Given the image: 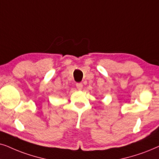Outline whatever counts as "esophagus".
<instances>
[{"label":"esophagus","instance_id":"1","mask_svg":"<svg viewBox=\"0 0 159 159\" xmlns=\"http://www.w3.org/2000/svg\"><path fill=\"white\" fill-rule=\"evenodd\" d=\"M76 87H77L78 90L82 89V88H83V84H82V83H77V84H76Z\"/></svg>","mask_w":159,"mask_h":159}]
</instances>
